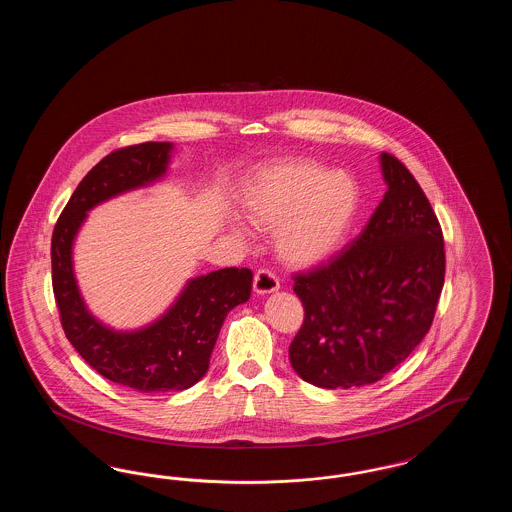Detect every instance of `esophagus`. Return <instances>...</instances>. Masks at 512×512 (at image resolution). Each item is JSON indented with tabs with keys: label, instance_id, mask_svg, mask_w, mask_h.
Returning a JSON list of instances; mask_svg holds the SVG:
<instances>
[{
	"label": "esophagus",
	"instance_id": "34e87169",
	"mask_svg": "<svg viewBox=\"0 0 512 512\" xmlns=\"http://www.w3.org/2000/svg\"><path fill=\"white\" fill-rule=\"evenodd\" d=\"M280 288V282L276 278L274 272L270 270H259L255 274V280H253V290L257 295H267V293L278 292Z\"/></svg>",
	"mask_w": 512,
	"mask_h": 512
}]
</instances>
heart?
<instances>
[{"instance_id":"obj_1","label":"heart","mask_w":512,"mask_h":512,"mask_svg":"<svg viewBox=\"0 0 512 512\" xmlns=\"http://www.w3.org/2000/svg\"><path fill=\"white\" fill-rule=\"evenodd\" d=\"M245 213L259 228H276L280 259L297 268L330 261L349 238L361 211V188L345 171L295 159L255 174L244 190ZM230 230L245 238L247 230L230 219Z\"/></svg>"}]
</instances>
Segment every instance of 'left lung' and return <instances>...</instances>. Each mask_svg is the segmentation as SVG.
Wrapping results in <instances>:
<instances>
[{
  "label": "left lung",
  "mask_w": 512,
  "mask_h": 512,
  "mask_svg": "<svg viewBox=\"0 0 512 512\" xmlns=\"http://www.w3.org/2000/svg\"><path fill=\"white\" fill-rule=\"evenodd\" d=\"M388 186L365 230L328 265L297 274L305 320L290 345L299 378L324 390L378 382L428 334L445 276V251L428 197L390 153Z\"/></svg>",
  "instance_id": "8db88e82"
}]
</instances>
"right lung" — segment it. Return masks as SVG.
<instances>
[{"label": "right lung", "instance_id": "add662e5", "mask_svg": "<svg viewBox=\"0 0 512 512\" xmlns=\"http://www.w3.org/2000/svg\"><path fill=\"white\" fill-rule=\"evenodd\" d=\"M174 146L146 142L119 149L84 176L51 238L53 293L61 324L80 357L115 384L142 393L192 388L209 370L226 315L251 295L249 268H222L188 278L171 305L140 328L117 330L86 305L74 274L73 249L88 213L122 194L161 182Z\"/></svg>", "mask_w": 512, "mask_h": 512}]
</instances>
